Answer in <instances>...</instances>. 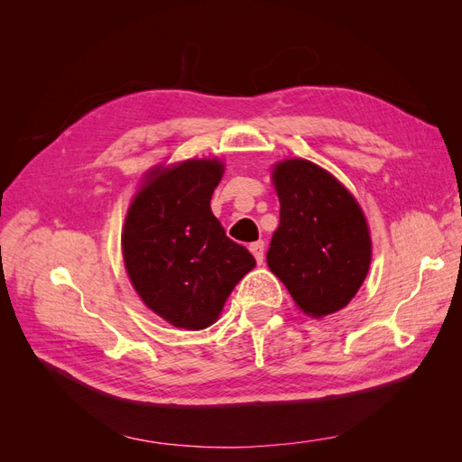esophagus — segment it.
I'll return each mask as SVG.
<instances>
[{
  "instance_id": "esophagus-1",
  "label": "esophagus",
  "mask_w": 462,
  "mask_h": 462,
  "mask_svg": "<svg viewBox=\"0 0 462 462\" xmlns=\"http://www.w3.org/2000/svg\"><path fill=\"white\" fill-rule=\"evenodd\" d=\"M250 248V253L254 254V258H256V263H263V241H256V243H253L248 246Z\"/></svg>"
}]
</instances>
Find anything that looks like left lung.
Wrapping results in <instances>:
<instances>
[{"label": "left lung", "instance_id": "obj_1", "mask_svg": "<svg viewBox=\"0 0 462 462\" xmlns=\"http://www.w3.org/2000/svg\"><path fill=\"white\" fill-rule=\"evenodd\" d=\"M273 185L282 209L265 254L270 270L309 316L345 309L372 258L360 206L337 179L309 160L277 163Z\"/></svg>", "mask_w": 462, "mask_h": 462}]
</instances>
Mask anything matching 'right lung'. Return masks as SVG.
I'll return each mask as SVG.
<instances>
[{"label":"right lung","mask_w":462,"mask_h":462,"mask_svg":"<svg viewBox=\"0 0 462 462\" xmlns=\"http://www.w3.org/2000/svg\"><path fill=\"white\" fill-rule=\"evenodd\" d=\"M221 175L217 160L153 171L125 219L123 258L131 283L148 309L175 328L212 326L233 287L256 265L209 208Z\"/></svg>","instance_id":"right-lung-1"}]
</instances>
